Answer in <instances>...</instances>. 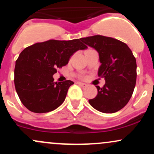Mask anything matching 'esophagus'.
<instances>
[{"label":"esophagus","mask_w":154,"mask_h":154,"mask_svg":"<svg viewBox=\"0 0 154 154\" xmlns=\"http://www.w3.org/2000/svg\"><path fill=\"white\" fill-rule=\"evenodd\" d=\"M77 84H78L79 85L82 86V87H83V88H85V87H87V85H86L85 83H83V82H77Z\"/></svg>","instance_id":"esophagus-1"}]
</instances>
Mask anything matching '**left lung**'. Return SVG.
<instances>
[{
    "instance_id": "obj_1",
    "label": "left lung",
    "mask_w": 154,
    "mask_h": 154,
    "mask_svg": "<svg viewBox=\"0 0 154 154\" xmlns=\"http://www.w3.org/2000/svg\"><path fill=\"white\" fill-rule=\"evenodd\" d=\"M98 51V76L105 79L103 88L96 86L98 94L89 103L103 113H114L127 105L132 97L137 77L135 56L127 44L116 39L94 35L80 39Z\"/></svg>"
}]
</instances>
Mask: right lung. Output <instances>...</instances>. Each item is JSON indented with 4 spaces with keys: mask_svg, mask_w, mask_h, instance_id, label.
Masks as SVG:
<instances>
[{
    "mask_svg": "<svg viewBox=\"0 0 154 154\" xmlns=\"http://www.w3.org/2000/svg\"><path fill=\"white\" fill-rule=\"evenodd\" d=\"M81 39V38H80ZM80 39L49 40L26 48L16 61L14 85L23 105L35 113L57 109L66 98L71 80L54 82L58 68L68 63L70 57L87 45Z\"/></svg>",
    "mask_w": 154,
    "mask_h": 154,
    "instance_id": "add662e5",
    "label": "right lung"
}]
</instances>
